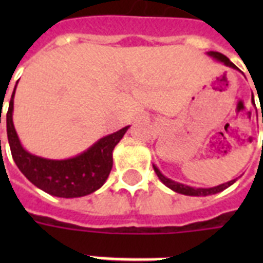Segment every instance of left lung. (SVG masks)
Returning <instances> with one entry per match:
<instances>
[{"label": "left lung", "instance_id": "8db88e82", "mask_svg": "<svg viewBox=\"0 0 263 263\" xmlns=\"http://www.w3.org/2000/svg\"><path fill=\"white\" fill-rule=\"evenodd\" d=\"M208 54L210 55V57H213V59H216V60H218V61H221V63H224L227 67H231V68H233V69H237L236 65H235L233 63H231L227 55L221 54V53H218V51H209ZM153 168H154V172H156L157 176H158V179H160L161 181H162V183L166 185V187H169L171 190H173L175 192H177V194H183V195H190V196L213 195V194H217V192L224 191L225 188H228L229 185H232V184L236 181V179H235V180H231V181H228V183L220 184V185H216V187H212V188H195V187H190V185H185V184L177 183V181H173V180L168 179V177H165V176L160 172V169L157 168L156 165H153Z\"/></svg>", "mask_w": 263, "mask_h": 263}]
</instances>
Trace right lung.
<instances>
[{"label": "right lung", "instance_id": "1", "mask_svg": "<svg viewBox=\"0 0 263 263\" xmlns=\"http://www.w3.org/2000/svg\"><path fill=\"white\" fill-rule=\"evenodd\" d=\"M14 90L6 113V134L10 153L20 172L42 191L60 198H79L102 187L113 166V148L121 140L129 125L99 139L88 150L73 158H42L24 150L18 140L12 119Z\"/></svg>", "mask_w": 263, "mask_h": 263}]
</instances>
